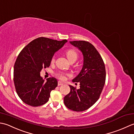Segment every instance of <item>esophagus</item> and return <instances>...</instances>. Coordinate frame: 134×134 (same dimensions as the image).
I'll return each mask as SVG.
<instances>
[{
    "instance_id": "1",
    "label": "esophagus",
    "mask_w": 134,
    "mask_h": 134,
    "mask_svg": "<svg viewBox=\"0 0 134 134\" xmlns=\"http://www.w3.org/2000/svg\"><path fill=\"white\" fill-rule=\"evenodd\" d=\"M64 84V83H62V82H61V81H59L58 82V86H62V85H63Z\"/></svg>"
}]
</instances>
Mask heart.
<instances>
[{
  "instance_id": "b5f03b06",
  "label": "heart",
  "mask_w": 134,
  "mask_h": 134,
  "mask_svg": "<svg viewBox=\"0 0 134 134\" xmlns=\"http://www.w3.org/2000/svg\"><path fill=\"white\" fill-rule=\"evenodd\" d=\"M66 54L68 59L69 60L70 62H72L73 61H76L77 59L78 54L77 52H76V51L73 50V49H69V50H67L66 51ZM55 56L54 55L51 58L52 63H53V62H55ZM66 75H68V74H66V73L62 72H57L55 74V76L57 77L58 79H61V80H64L65 77H66Z\"/></svg>"
}]
</instances>
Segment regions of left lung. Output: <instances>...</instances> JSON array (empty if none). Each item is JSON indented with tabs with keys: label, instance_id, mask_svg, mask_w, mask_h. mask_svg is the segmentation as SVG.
<instances>
[{
	"label": "left lung",
	"instance_id": "obj_1",
	"mask_svg": "<svg viewBox=\"0 0 134 134\" xmlns=\"http://www.w3.org/2000/svg\"><path fill=\"white\" fill-rule=\"evenodd\" d=\"M70 43L82 53L83 65L80 72L72 80L80 83V88L69 85L70 91L64 97V103L70 110L82 111L99 99L105 83V66L99 53L90 43L79 40Z\"/></svg>",
	"mask_w": 134,
	"mask_h": 134
}]
</instances>
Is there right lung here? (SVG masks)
<instances>
[{
    "label": "right lung",
    "mask_w": 134,
    "mask_h": 134,
    "mask_svg": "<svg viewBox=\"0 0 134 134\" xmlns=\"http://www.w3.org/2000/svg\"><path fill=\"white\" fill-rule=\"evenodd\" d=\"M67 42L41 37L32 40L19 54L14 66V83L19 97L26 104L39 106L48 100L58 81L54 77L45 81L40 72L50 66L54 53Z\"/></svg>",
    "instance_id": "obj_1"
}]
</instances>
